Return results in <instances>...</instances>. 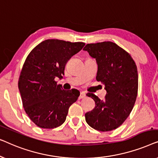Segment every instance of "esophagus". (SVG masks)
<instances>
[{
  "instance_id": "esophagus-1",
  "label": "esophagus",
  "mask_w": 158,
  "mask_h": 158,
  "mask_svg": "<svg viewBox=\"0 0 158 158\" xmlns=\"http://www.w3.org/2000/svg\"><path fill=\"white\" fill-rule=\"evenodd\" d=\"M85 92H81V94H80V96H79V99H82V98H85Z\"/></svg>"
}]
</instances>
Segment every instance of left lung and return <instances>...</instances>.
<instances>
[{
  "label": "left lung",
  "mask_w": 158,
  "mask_h": 158,
  "mask_svg": "<svg viewBox=\"0 0 158 158\" xmlns=\"http://www.w3.org/2000/svg\"><path fill=\"white\" fill-rule=\"evenodd\" d=\"M95 58L98 64L97 81L104 84L106 95L101 100L94 94L96 106L85 114L92 128L101 131L114 130L121 126L130 114L138 90L137 68L129 54L111 42L88 44L83 48Z\"/></svg>",
  "instance_id": "obj_1"
}]
</instances>
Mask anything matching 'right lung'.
<instances>
[{
  "instance_id": "right-lung-1",
  "label": "right lung",
  "mask_w": 158,
  "mask_h": 158,
  "mask_svg": "<svg viewBox=\"0 0 158 158\" xmlns=\"http://www.w3.org/2000/svg\"><path fill=\"white\" fill-rule=\"evenodd\" d=\"M84 46L83 42L47 40L27 56L19 76V89L26 113L40 128L62 125L69 108L77 100L78 90H63L55 78H62L67 62Z\"/></svg>"
}]
</instances>
